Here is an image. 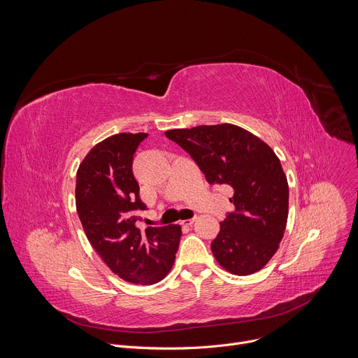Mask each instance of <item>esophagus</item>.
Returning a JSON list of instances; mask_svg holds the SVG:
<instances>
[{
	"instance_id": "esophagus-1",
	"label": "esophagus",
	"mask_w": 358,
	"mask_h": 358,
	"mask_svg": "<svg viewBox=\"0 0 358 358\" xmlns=\"http://www.w3.org/2000/svg\"><path fill=\"white\" fill-rule=\"evenodd\" d=\"M194 221H195V217H192V218H189V220H182L180 224H181V225H191Z\"/></svg>"
}]
</instances>
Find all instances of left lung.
I'll return each mask as SVG.
<instances>
[{"instance_id":"left-lung-1","label":"left lung","mask_w":358,"mask_h":358,"mask_svg":"<svg viewBox=\"0 0 358 358\" xmlns=\"http://www.w3.org/2000/svg\"><path fill=\"white\" fill-rule=\"evenodd\" d=\"M166 136L185 150L210 184L229 185L235 210L211 243L217 262L246 276L261 271L283 238L289 185L273 150L235 124L176 129Z\"/></svg>"}]
</instances>
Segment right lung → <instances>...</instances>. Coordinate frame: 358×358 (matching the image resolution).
<instances>
[{
  "label": "right lung",
  "instance_id": "add662e5",
  "mask_svg": "<svg viewBox=\"0 0 358 358\" xmlns=\"http://www.w3.org/2000/svg\"><path fill=\"white\" fill-rule=\"evenodd\" d=\"M147 133H119L96 144L76 173V210L85 234L103 262L122 279L152 285L173 268L180 225L140 231L147 210L133 174V156Z\"/></svg>",
  "mask_w": 358,
  "mask_h": 358
}]
</instances>
